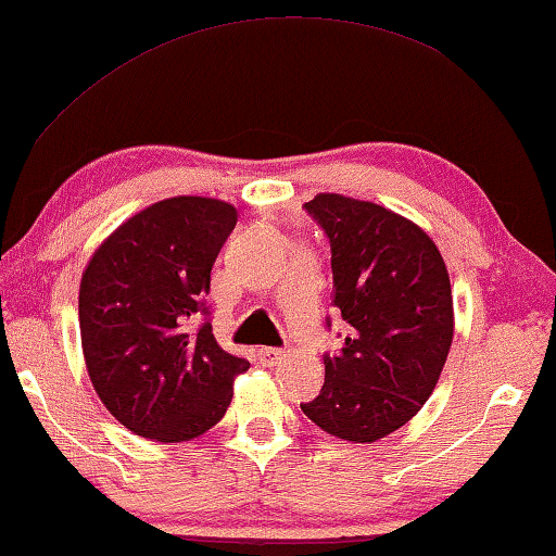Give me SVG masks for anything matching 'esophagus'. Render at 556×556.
<instances>
[{"instance_id": "1", "label": "esophagus", "mask_w": 556, "mask_h": 556, "mask_svg": "<svg viewBox=\"0 0 556 556\" xmlns=\"http://www.w3.org/2000/svg\"><path fill=\"white\" fill-rule=\"evenodd\" d=\"M287 356V351H281V349H271V346H264V349H260L257 351V358L262 361L264 366H275L277 361H281Z\"/></svg>"}]
</instances>
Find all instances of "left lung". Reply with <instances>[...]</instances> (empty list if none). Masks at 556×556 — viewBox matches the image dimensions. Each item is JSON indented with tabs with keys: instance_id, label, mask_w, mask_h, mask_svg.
I'll use <instances>...</instances> for the list:
<instances>
[{
	"instance_id": "8db88e82",
	"label": "left lung",
	"mask_w": 556,
	"mask_h": 556,
	"mask_svg": "<svg viewBox=\"0 0 556 556\" xmlns=\"http://www.w3.org/2000/svg\"><path fill=\"white\" fill-rule=\"evenodd\" d=\"M304 210L331 244V304L349 337L324 354V386L302 410L326 433L376 443L435 389L453 343L451 277L433 240L391 210L333 192Z\"/></svg>"
}]
</instances>
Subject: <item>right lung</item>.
<instances>
[{
  "label": "right lung",
  "mask_w": 556,
  "mask_h": 556,
  "mask_svg": "<svg viewBox=\"0 0 556 556\" xmlns=\"http://www.w3.org/2000/svg\"><path fill=\"white\" fill-rule=\"evenodd\" d=\"M237 225L213 198H170L123 223L88 262L78 321L88 376L111 416L157 443L198 438L225 416L232 378L210 324V271ZM203 316L198 330L189 324Z\"/></svg>",
  "instance_id": "right-lung-1"
}]
</instances>
